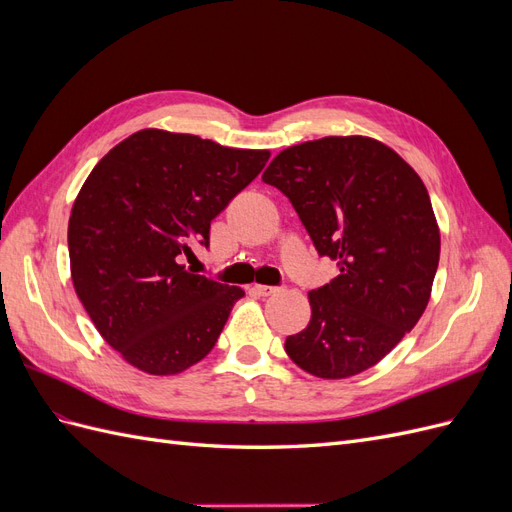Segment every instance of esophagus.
<instances>
[{"mask_svg": "<svg viewBox=\"0 0 512 512\" xmlns=\"http://www.w3.org/2000/svg\"><path fill=\"white\" fill-rule=\"evenodd\" d=\"M252 292L258 294V297H271V294L280 292V288H277V286H265V284H254Z\"/></svg>", "mask_w": 512, "mask_h": 512, "instance_id": "1", "label": "esophagus"}]
</instances>
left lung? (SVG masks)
I'll use <instances>...</instances> for the list:
<instances>
[{
    "mask_svg": "<svg viewBox=\"0 0 512 512\" xmlns=\"http://www.w3.org/2000/svg\"><path fill=\"white\" fill-rule=\"evenodd\" d=\"M292 203L339 275L309 292L312 320L286 337L307 374L339 380L384 359L429 303L440 230L425 183L367 136H327L284 149L262 175Z\"/></svg>",
    "mask_w": 512,
    "mask_h": 512,
    "instance_id": "1",
    "label": "left lung"
}]
</instances>
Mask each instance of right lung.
Instances as JSON below:
<instances>
[{
	"mask_svg": "<svg viewBox=\"0 0 512 512\" xmlns=\"http://www.w3.org/2000/svg\"><path fill=\"white\" fill-rule=\"evenodd\" d=\"M269 151L141 130L113 147L74 200V290L106 344L136 369L173 376L203 361L243 290L194 275L183 256L250 185Z\"/></svg>",
	"mask_w": 512,
	"mask_h": 512,
	"instance_id": "obj_1",
	"label": "right lung"
}]
</instances>
